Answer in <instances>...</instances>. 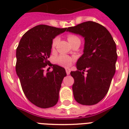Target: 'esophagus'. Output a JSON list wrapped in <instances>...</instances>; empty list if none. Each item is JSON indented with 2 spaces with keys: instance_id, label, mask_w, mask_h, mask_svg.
<instances>
[{
  "instance_id": "esophagus-1",
  "label": "esophagus",
  "mask_w": 129,
  "mask_h": 129,
  "mask_svg": "<svg viewBox=\"0 0 129 129\" xmlns=\"http://www.w3.org/2000/svg\"><path fill=\"white\" fill-rule=\"evenodd\" d=\"M66 74L68 75H69L70 74V69L66 68Z\"/></svg>"
}]
</instances>
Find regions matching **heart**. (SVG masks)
<instances>
[{"label":"heart","mask_w":129,"mask_h":129,"mask_svg":"<svg viewBox=\"0 0 129 129\" xmlns=\"http://www.w3.org/2000/svg\"><path fill=\"white\" fill-rule=\"evenodd\" d=\"M59 39L58 37H55L54 39H53L52 43H51V47L53 49L55 47L57 43H58ZM68 39L70 43L75 41H80L79 37H77L76 35H69L68 36ZM72 61L73 59L72 57L68 56V55H60L59 56H58L56 58L57 63L61 66L66 67V68L70 66L72 63Z\"/></svg>","instance_id":"b5f03b06"}]
</instances>
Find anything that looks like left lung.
<instances>
[{"label":"left lung","instance_id":"left-lung-1","mask_svg":"<svg viewBox=\"0 0 129 129\" xmlns=\"http://www.w3.org/2000/svg\"><path fill=\"white\" fill-rule=\"evenodd\" d=\"M67 31L84 38V53L76 63L78 70L70 73L74 79L75 100L83 105L97 104L107 94L115 74L116 43L104 26L93 21L68 27Z\"/></svg>","mask_w":129,"mask_h":129}]
</instances>
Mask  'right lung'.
Wrapping results in <instances>:
<instances>
[{"mask_svg":"<svg viewBox=\"0 0 129 129\" xmlns=\"http://www.w3.org/2000/svg\"><path fill=\"white\" fill-rule=\"evenodd\" d=\"M66 29L37 25L23 35L17 47L16 72L21 87L27 99L39 108H50L58 102L59 92L66 72L63 68L51 64L47 59L53 39ZM47 64L52 66L53 70L45 73Z\"/></svg>","mask_w":129,"mask_h":129,"instance_id":"obj_1","label":"right lung"}]
</instances>
